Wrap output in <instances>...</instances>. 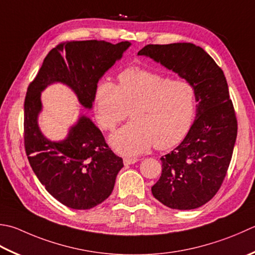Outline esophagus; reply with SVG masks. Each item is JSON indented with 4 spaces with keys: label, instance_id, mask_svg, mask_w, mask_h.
Segmentation results:
<instances>
[{
    "label": "esophagus",
    "instance_id": "34e87169",
    "mask_svg": "<svg viewBox=\"0 0 255 255\" xmlns=\"http://www.w3.org/2000/svg\"><path fill=\"white\" fill-rule=\"evenodd\" d=\"M138 159L136 158H124V163L125 166H129V164H133L134 162H137Z\"/></svg>",
    "mask_w": 255,
    "mask_h": 255
}]
</instances>
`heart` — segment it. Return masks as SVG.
<instances>
[{"label":"heart","instance_id":"heart-1","mask_svg":"<svg viewBox=\"0 0 255 255\" xmlns=\"http://www.w3.org/2000/svg\"><path fill=\"white\" fill-rule=\"evenodd\" d=\"M97 119L105 130H114L128 117L132 121L112 137L124 154L160 150L180 143L190 131L197 111V92L186 79L131 66L118 75V85L98 84L95 92Z\"/></svg>","mask_w":255,"mask_h":255}]
</instances>
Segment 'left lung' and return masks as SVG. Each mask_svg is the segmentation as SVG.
Listing matches in <instances>:
<instances>
[{
    "label": "left lung",
    "instance_id": "8db88e82",
    "mask_svg": "<svg viewBox=\"0 0 255 255\" xmlns=\"http://www.w3.org/2000/svg\"><path fill=\"white\" fill-rule=\"evenodd\" d=\"M193 84L197 117L183 141L162 156L153 197L164 206L191 210L206 204L221 188L230 164L238 121L222 69L192 43L149 44L138 52Z\"/></svg>",
    "mask_w": 255,
    "mask_h": 255
}]
</instances>
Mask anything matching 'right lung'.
Listing matches in <instances>:
<instances>
[{"mask_svg":"<svg viewBox=\"0 0 255 255\" xmlns=\"http://www.w3.org/2000/svg\"><path fill=\"white\" fill-rule=\"evenodd\" d=\"M129 42L67 41L56 45L29 83L24 101V147L34 173L49 194L64 206L86 210L111 196L123 159L108 147L102 131L87 117L79 118L61 142L45 138L37 126L41 92L61 82L92 108L97 83L122 57Z\"/></svg>","mask_w":255,"mask_h":255,"instance_id":"1","label":"right lung"}]
</instances>
